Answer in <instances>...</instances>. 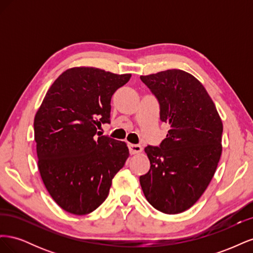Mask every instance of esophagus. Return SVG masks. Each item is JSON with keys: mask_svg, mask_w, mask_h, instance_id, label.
Wrapping results in <instances>:
<instances>
[{"mask_svg": "<svg viewBox=\"0 0 253 253\" xmlns=\"http://www.w3.org/2000/svg\"><path fill=\"white\" fill-rule=\"evenodd\" d=\"M128 150H129V153H131L132 155H135V154H138V153L142 152V147L139 144L128 143Z\"/></svg>", "mask_w": 253, "mask_h": 253, "instance_id": "34e87169", "label": "esophagus"}]
</instances>
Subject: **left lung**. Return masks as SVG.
<instances>
[{
  "instance_id": "8db88e82",
  "label": "left lung",
  "mask_w": 253,
  "mask_h": 253,
  "mask_svg": "<svg viewBox=\"0 0 253 253\" xmlns=\"http://www.w3.org/2000/svg\"><path fill=\"white\" fill-rule=\"evenodd\" d=\"M140 79L157 98L160 120L170 126L159 148L144 149L151 168L140 176V186L158 211L181 213L200 200L216 171L223 122L193 75L168 70Z\"/></svg>"
}]
</instances>
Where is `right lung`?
Returning <instances> with one entry per match:
<instances>
[{"mask_svg":"<svg viewBox=\"0 0 253 253\" xmlns=\"http://www.w3.org/2000/svg\"><path fill=\"white\" fill-rule=\"evenodd\" d=\"M129 78L96 67L68 68L36 113L38 168L49 195L66 212L96 210L126 164V143L100 136L97 126L111 122L112 96Z\"/></svg>","mask_w":253,"mask_h":253,"instance_id":"obj_1","label":"right lung"}]
</instances>
